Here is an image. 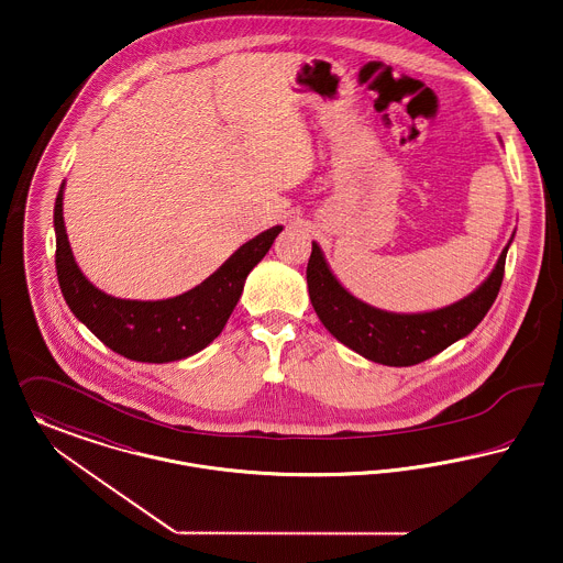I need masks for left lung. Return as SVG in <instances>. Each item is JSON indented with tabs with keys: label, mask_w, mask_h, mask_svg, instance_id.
Here are the masks:
<instances>
[{
	"label": "left lung",
	"mask_w": 563,
	"mask_h": 563,
	"mask_svg": "<svg viewBox=\"0 0 563 563\" xmlns=\"http://www.w3.org/2000/svg\"><path fill=\"white\" fill-rule=\"evenodd\" d=\"M510 241L489 277L474 292L423 313H391L355 298L334 277L322 247L313 241L307 265L309 298L325 330L355 354L385 366H413L441 354L481 324L500 292Z\"/></svg>",
	"instance_id": "left-lung-1"
}]
</instances>
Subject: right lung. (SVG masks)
Returning a JSON list of instances; mask_svg holds the SVG:
<instances>
[{
  "label": "right lung",
  "instance_id": "add662e5",
  "mask_svg": "<svg viewBox=\"0 0 563 563\" xmlns=\"http://www.w3.org/2000/svg\"><path fill=\"white\" fill-rule=\"evenodd\" d=\"M63 188L55 201L57 277L71 313L112 352L137 362H176L206 350L229 322L245 277L256 267L284 227H273L243 243L238 252L184 295L165 300H129L92 286L76 265L65 222Z\"/></svg>",
  "mask_w": 563,
  "mask_h": 563
}]
</instances>
